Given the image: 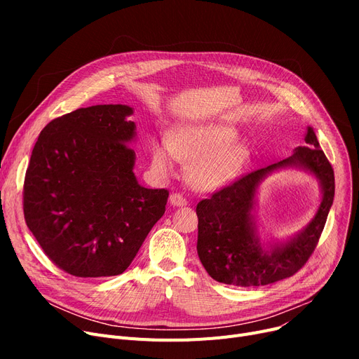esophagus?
Segmentation results:
<instances>
[{
  "instance_id": "esophagus-1",
  "label": "esophagus",
  "mask_w": 359,
  "mask_h": 359,
  "mask_svg": "<svg viewBox=\"0 0 359 359\" xmlns=\"http://www.w3.org/2000/svg\"><path fill=\"white\" fill-rule=\"evenodd\" d=\"M170 203L175 205V206H184V205H187V201L180 194H172V195H170Z\"/></svg>"
}]
</instances>
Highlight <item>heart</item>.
<instances>
[{"label":"heart","mask_w":359,"mask_h":359,"mask_svg":"<svg viewBox=\"0 0 359 359\" xmlns=\"http://www.w3.org/2000/svg\"><path fill=\"white\" fill-rule=\"evenodd\" d=\"M237 141V130L224 123L183 125L167 141L153 144V163L170 172L175 158L192 163L189 177L201 191L214 192L231 184L249 160V151Z\"/></svg>","instance_id":"b5f03b06"}]
</instances>
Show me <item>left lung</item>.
I'll list each match as a JSON object with an SVG mask.
<instances>
[{
    "label": "left lung",
    "instance_id": "1",
    "mask_svg": "<svg viewBox=\"0 0 359 359\" xmlns=\"http://www.w3.org/2000/svg\"><path fill=\"white\" fill-rule=\"evenodd\" d=\"M304 140L309 145L298 147L291 157L244 175L198 203L196 249L212 279L236 287L268 285L297 273L313 255L333 203L334 173L313 128L309 126ZM284 166H299L313 172L323 186V202L303 232L265 251L251 215L254 196L266 175Z\"/></svg>",
    "mask_w": 359,
    "mask_h": 359
}]
</instances>
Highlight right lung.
I'll use <instances>...</instances> for the list:
<instances>
[{"mask_svg":"<svg viewBox=\"0 0 359 359\" xmlns=\"http://www.w3.org/2000/svg\"><path fill=\"white\" fill-rule=\"evenodd\" d=\"M132 113L126 104L77 109L49 122L32 151L25 219L69 275H121L165 211L168 191L147 189L134 175Z\"/></svg>","mask_w":359,"mask_h":359,"instance_id":"add662e5","label":"right lung"}]
</instances>
